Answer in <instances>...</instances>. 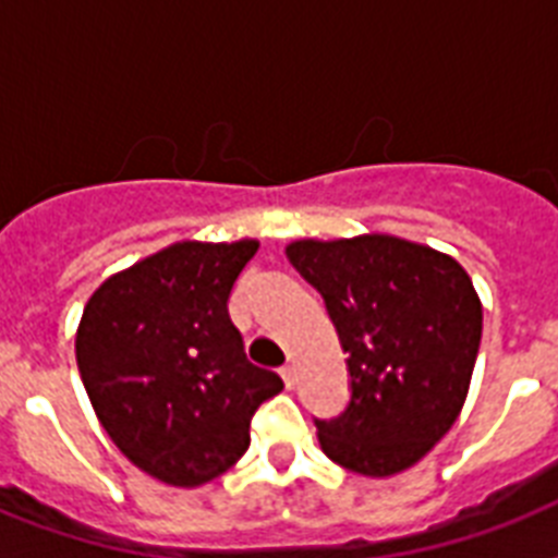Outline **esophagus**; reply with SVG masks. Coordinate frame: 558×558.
Wrapping results in <instances>:
<instances>
[{
    "instance_id": "obj_1",
    "label": "esophagus",
    "mask_w": 558,
    "mask_h": 558,
    "mask_svg": "<svg viewBox=\"0 0 558 558\" xmlns=\"http://www.w3.org/2000/svg\"><path fill=\"white\" fill-rule=\"evenodd\" d=\"M280 376H283V381H287V388H295V367L283 365L280 367Z\"/></svg>"
}]
</instances>
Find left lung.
Here are the masks:
<instances>
[{
  "label": "left lung",
  "instance_id": "left-lung-1",
  "mask_svg": "<svg viewBox=\"0 0 558 558\" xmlns=\"http://www.w3.org/2000/svg\"><path fill=\"white\" fill-rule=\"evenodd\" d=\"M287 257L322 292L348 353V408L315 420L324 454L367 477L414 466L466 402L484 330L472 278L390 234L295 240Z\"/></svg>",
  "mask_w": 558,
  "mask_h": 558
}]
</instances>
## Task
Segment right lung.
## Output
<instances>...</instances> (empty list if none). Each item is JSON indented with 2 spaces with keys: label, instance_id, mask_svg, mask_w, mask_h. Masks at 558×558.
<instances>
[{
  "label": "right lung",
  "instance_id": "right-lung-1",
  "mask_svg": "<svg viewBox=\"0 0 558 558\" xmlns=\"http://www.w3.org/2000/svg\"><path fill=\"white\" fill-rule=\"evenodd\" d=\"M257 240H185L118 271L83 306L77 371L121 454L170 486H202L248 449L283 379L245 359L228 298Z\"/></svg>",
  "mask_w": 558,
  "mask_h": 558
}]
</instances>
